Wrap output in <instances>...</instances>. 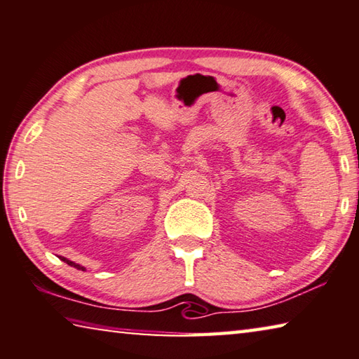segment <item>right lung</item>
Here are the masks:
<instances>
[{"instance_id": "add662e5", "label": "right lung", "mask_w": 359, "mask_h": 359, "mask_svg": "<svg viewBox=\"0 0 359 359\" xmlns=\"http://www.w3.org/2000/svg\"><path fill=\"white\" fill-rule=\"evenodd\" d=\"M61 260H62V262H66V264H69L70 266H75V269L76 270H86V269H84V266H81L80 264H75V262H72V260H69V259H66V257H61Z\"/></svg>"}]
</instances>
